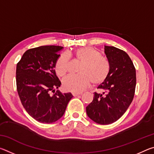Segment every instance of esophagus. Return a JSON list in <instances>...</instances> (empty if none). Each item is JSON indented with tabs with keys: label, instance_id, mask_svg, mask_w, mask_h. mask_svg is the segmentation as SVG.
<instances>
[{
	"label": "esophagus",
	"instance_id": "34e87169",
	"mask_svg": "<svg viewBox=\"0 0 154 154\" xmlns=\"http://www.w3.org/2000/svg\"><path fill=\"white\" fill-rule=\"evenodd\" d=\"M82 93H72V95L74 96H79V95H82Z\"/></svg>",
	"mask_w": 154,
	"mask_h": 154
}]
</instances>
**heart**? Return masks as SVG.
<instances>
[{"instance_id": "heart-1", "label": "heart", "mask_w": 154, "mask_h": 154, "mask_svg": "<svg viewBox=\"0 0 154 154\" xmlns=\"http://www.w3.org/2000/svg\"><path fill=\"white\" fill-rule=\"evenodd\" d=\"M82 65L76 76H69L62 81V87L67 92L80 93L92 83L94 86L101 85L107 79L111 66L106 58L101 56L98 50L92 47L80 48L70 54ZM70 56L60 54L55 64V71L60 77H64L69 71Z\"/></svg>"}]
</instances>
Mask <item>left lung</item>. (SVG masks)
Returning a JSON list of instances; mask_svg holds the SVG:
<instances>
[{
  "label": "left lung",
  "mask_w": 154,
  "mask_h": 154,
  "mask_svg": "<svg viewBox=\"0 0 154 154\" xmlns=\"http://www.w3.org/2000/svg\"><path fill=\"white\" fill-rule=\"evenodd\" d=\"M105 54L110 63L107 79L94 93L92 102L86 106L88 116L96 123H113L123 116L133 100L136 88V70L133 62L124 51L105 45Z\"/></svg>",
  "instance_id": "8db88e82"
}]
</instances>
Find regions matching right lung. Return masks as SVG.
Segmentation results:
<instances>
[{
    "instance_id": "1",
    "label": "right lung",
    "mask_w": 154,
    "mask_h": 154,
    "mask_svg": "<svg viewBox=\"0 0 154 154\" xmlns=\"http://www.w3.org/2000/svg\"><path fill=\"white\" fill-rule=\"evenodd\" d=\"M62 48L46 45L30 49L17 64L16 85L21 103L27 113L41 123L58 120L72 98L70 92H55L61 85L55 64ZM51 91L53 95L50 94Z\"/></svg>"
}]
</instances>
